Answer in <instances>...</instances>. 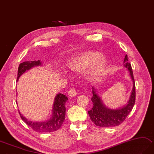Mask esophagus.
I'll return each instance as SVG.
<instances>
[{
  "label": "esophagus",
  "instance_id": "obj_1",
  "mask_svg": "<svg viewBox=\"0 0 154 154\" xmlns=\"http://www.w3.org/2000/svg\"><path fill=\"white\" fill-rule=\"evenodd\" d=\"M77 94V92L75 90V88H72L71 89H70L69 91L68 92V95L70 97H73V96H76Z\"/></svg>",
  "mask_w": 154,
  "mask_h": 154
}]
</instances>
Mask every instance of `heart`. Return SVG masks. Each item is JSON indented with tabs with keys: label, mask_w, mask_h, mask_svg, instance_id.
<instances>
[{
	"label": "heart",
	"mask_w": 154,
	"mask_h": 154,
	"mask_svg": "<svg viewBox=\"0 0 154 154\" xmlns=\"http://www.w3.org/2000/svg\"><path fill=\"white\" fill-rule=\"evenodd\" d=\"M108 63L107 58L99 52L91 51L71 58L68 63V67L75 72H83L90 68L86 76L88 79L92 80L104 71Z\"/></svg>",
	"instance_id": "heart-1"
}]
</instances>
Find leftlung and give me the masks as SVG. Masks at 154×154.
Here are the masks:
<instances>
[{"label":"left lung","instance_id":"8db88e82","mask_svg":"<svg viewBox=\"0 0 154 154\" xmlns=\"http://www.w3.org/2000/svg\"><path fill=\"white\" fill-rule=\"evenodd\" d=\"M124 66L129 71L133 83V90L131 91L129 100L125 106L122 108L116 109H111L108 108L103 104L102 100L96 93L94 87H92V92L93 95L91 100L93 103L92 108L88 111V113L90 116L91 120L96 126L102 127H112L119 125L125 120L128 114L133 109L135 103V82L134 79L133 69L129 62H128L127 55L125 57L123 61Z\"/></svg>","mask_w":154,"mask_h":154}]
</instances>
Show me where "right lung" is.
<instances>
[{
    "label": "right lung",
    "instance_id": "add662e5",
    "mask_svg": "<svg viewBox=\"0 0 154 154\" xmlns=\"http://www.w3.org/2000/svg\"><path fill=\"white\" fill-rule=\"evenodd\" d=\"M42 62L40 60L31 61V62H24L21 63L17 71V81L20 77L26 71L31 69L35 66H41ZM68 100L67 96L59 93L56 94L52 107V115L50 119L45 122H33L27 120L19 112L20 116L25 123L30 127L33 131L37 133H51V132L58 130L63 124L66 116V102Z\"/></svg>",
    "mask_w": 154,
    "mask_h": 154
}]
</instances>
